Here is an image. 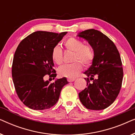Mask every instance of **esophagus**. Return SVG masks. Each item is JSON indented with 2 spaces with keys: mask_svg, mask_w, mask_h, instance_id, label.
Instances as JSON below:
<instances>
[{
  "mask_svg": "<svg viewBox=\"0 0 135 135\" xmlns=\"http://www.w3.org/2000/svg\"><path fill=\"white\" fill-rule=\"evenodd\" d=\"M75 80V79L74 78H73V79H70V78H68V81L69 82H74Z\"/></svg>",
  "mask_w": 135,
  "mask_h": 135,
  "instance_id": "34e87169",
  "label": "esophagus"
}]
</instances>
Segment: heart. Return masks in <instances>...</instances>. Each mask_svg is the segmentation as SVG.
<instances>
[{
	"instance_id": "1",
	"label": "heart",
	"mask_w": 135,
	"mask_h": 135,
	"mask_svg": "<svg viewBox=\"0 0 135 135\" xmlns=\"http://www.w3.org/2000/svg\"><path fill=\"white\" fill-rule=\"evenodd\" d=\"M68 51L74 52L73 61L78 60L84 66H89L94 58V51L90 45H84L83 42L77 38L71 37L64 42ZM51 58L55 63L60 64L62 62V52L60 46L56 45L51 51ZM80 62H75L72 64H64L58 69L59 74L61 76L73 79L82 71Z\"/></svg>"
}]
</instances>
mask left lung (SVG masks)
Segmentation results:
<instances>
[{"instance_id":"obj_1","label":"left lung","mask_w":135,"mask_h":135,"mask_svg":"<svg viewBox=\"0 0 135 135\" xmlns=\"http://www.w3.org/2000/svg\"><path fill=\"white\" fill-rule=\"evenodd\" d=\"M77 36L88 41L94 51L91 65L84 72L86 88L79 93V99L88 109H104L114 103L121 88L123 73L119 52L114 42L98 30L87 29Z\"/></svg>"}]
</instances>
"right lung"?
<instances>
[{
	"label": "right lung",
	"instance_id": "obj_1",
	"mask_svg": "<svg viewBox=\"0 0 135 135\" xmlns=\"http://www.w3.org/2000/svg\"><path fill=\"white\" fill-rule=\"evenodd\" d=\"M67 33L36 31L24 38L16 50L13 82L20 100L31 109L44 110L54 106L62 87L69 83L66 77L53 83L44 79L51 73L50 77H56L51 51Z\"/></svg>",
	"mask_w": 135,
	"mask_h": 135
}]
</instances>
